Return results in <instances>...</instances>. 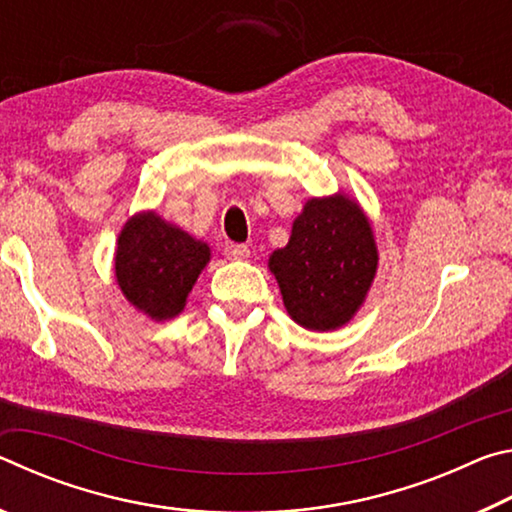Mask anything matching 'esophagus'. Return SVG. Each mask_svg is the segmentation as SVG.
<instances>
[{
	"label": "esophagus",
	"instance_id": "1",
	"mask_svg": "<svg viewBox=\"0 0 512 512\" xmlns=\"http://www.w3.org/2000/svg\"><path fill=\"white\" fill-rule=\"evenodd\" d=\"M225 255H228V259H248L250 248L244 244H228L225 246Z\"/></svg>",
	"mask_w": 512,
	"mask_h": 512
}]
</instances>
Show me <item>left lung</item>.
I'll return each mask as SVG.
<instances>
[{
	"label": "left lung",
	"mask_w": 512,
	"mask_h": 512,
	"mask_svg": "<svg viewBox=\"0 0 512 512\" xmlns=\"http://www.w3.org/2000/svg\"><path fill=\"white\" fill-rule=\"evenodd\" d=\"M377 246L361 207L345 196L311 198L293 221L289 244L268 266L298 325L329 332L348 323L377 271Z\"/></svg>",
	"instance_id": "left-lung-1"
}]
</instances>
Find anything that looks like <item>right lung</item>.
<instances>
[{
	"label": "right lung",
	"mask_w": 512,
	"mask_h": 512,
	"mask_svg": "<svg viewBox=\"0 0 512 512\" xmlns=\"http://www.w3.org/2000/svg\"><path fill=\"white\" fill-rule=\"evenodd\" d=\"M210 248L155 212L133 216L117 241L115 273L128 302L155 320L178 316Z\"/></svg>",
	"instance_id": "obj_1"
}]
</instances>
